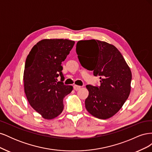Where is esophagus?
<instances>
[{"instance_id": "obj_1", "label": "esophagus", "mask_w": 152, "mask_h": 152, "mask_svg": "<svg viewBox=\"0 0 152 152\" xmlns=\"http://www.w3.org/2000/svg\"><path fill=\"white\" fill-rule=\"evenodd\" d=\"M80 88H81V86H77V85H74V86H73V89H74L75 91L79 90Z\"/></svg>"}]
</instances>
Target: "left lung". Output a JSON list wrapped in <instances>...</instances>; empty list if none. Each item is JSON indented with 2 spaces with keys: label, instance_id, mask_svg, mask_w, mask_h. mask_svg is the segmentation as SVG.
<instances>
[{
  "label": "left lung",
  "instance_id": "obj_1",
  "mask_svg": "<svg viewBox=\"0 0 152 152\" xmlns=\"http://www.w3.org/2000/svg\"><path fill=\"white\" fill-rule=\"evenodd\" d=\"M76 52L81 65L99 76L100 86L87 85L86 108L92 115L107 119L122 107L131 92L132 73L122 54L113 45L98 40H80Z\"/></svg>",
  "mask_w": 152,
  "mask_h": 152
}]
</instances>
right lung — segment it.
I'll return each mask as SVG.
<instances>
[{
    "label": "right lung",
    "instance_id": "right-lung-1",
    "mask_svg": "<svg viewBox=\"0 0 152 152\" xmlns=\"http://www.w3.org/2000/svg\"><path fill=\"white\" fill-rule=\"evenodd\" d=\"M75 44L68 39L41 40L27 56L23 73L24 91L27 100L44 118L50 120L63 112V99L73 90L72 86L58 82L64 80L61 62Z\"/></svg>",
    "mask_w": 152,
    "mask_h": 152
}]
</instances>
